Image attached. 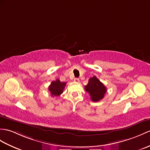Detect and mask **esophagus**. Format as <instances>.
<instances>
[{"mask_svg":"<svg viewBox=\"0 0 150 150\" xmlns=\"http://www.w3.org/2000/svg\"><path fill=\"white\" fill-rule=\"evenodd\" d=\"M74 81L76 82H79L80 80H79V79H78V78H75V79H74Z\"/></svg>","mask_w":150,"mask_h":150,"instance_id":"obj_1","label":"esophagus"}]
</instances>
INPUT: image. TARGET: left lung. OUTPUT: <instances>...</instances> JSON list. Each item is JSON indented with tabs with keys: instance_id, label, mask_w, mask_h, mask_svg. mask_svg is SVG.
<instances>
[{
	"instance_id": "8db88e82",
	"label": "left lung",
	"mask_w": 150,
	"mask_h": 150,
	"mask_svg": "<svg viewBox=\"0 0 150 150\" xmlns=\"http://www.w3.org/2000/svg\"><path fill=\"white\" fill-rule=\"evenodd\" d=\"M84 88L86 91L89 93L91 100L95 102L103 99L107 92L106 87L96 76L89 79L88 83L84 87Z\"/></svg>"
}]
</instances>
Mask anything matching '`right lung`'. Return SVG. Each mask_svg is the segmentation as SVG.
Instances as JSON below:
<instances>
[{
	"instance_id": "add662e5",
	"label": "right lung",
	"mask_w": 150,
	"mask_h": 150,
	"mask_svg": "<svg viewBox=\"0 0 150 150\" xmlns=\"http://www.w3.org/2000/svg\"><path fill=\"white\" fill-rule=\"evenodd\" d=\"M67 82H62L59 79L51 82V84L48 87V90L51 93L52 96H58L63 92Z\"/></svg>"
}]
</instances>
